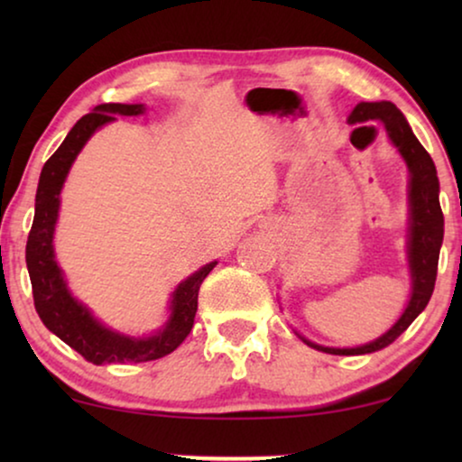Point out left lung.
Returning <instances> with one entry per match:
<instances>
[{
  "label": "left lung",
  "instance_id": "1",
  "mask_svg": "<svg viewBox=\"0 0 462 462\" xmlns=\"http://www.w3.org/2000/svg\"><path fill=\"white\" fill-rule=\"evenodd\" d=\"M381 122L387 128L391 143L400 151L410 172L408 199H410V226H408V263L410 275H412V294H410L408 307L403 309L402 318L391 326L383 337L372 343L353 349H334V346H321L311 340L302 338L313 349L332 353V356H364V353L381 351L389 346L427 307L435 288L438 277L439 248L444 242V214L439 206V180L435 172V163L419 138L412 134L403 113L389 100L381 103H359L351 111L349 124Z\"/></svg>",
  "mask_w": 462,
  "mask_h": 462
}]
</instances>
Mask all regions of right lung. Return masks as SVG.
<instances>
[{"mask_svg":"<svg viewBox=\"0 0 462 462\" xmlns=\"http://www.w3.org/2000/svg\"><path fill=\"white\" fill-rule=\"evenodd\" d=\"M144 105L105 103L94 106L73 125L65 141L54 155L43 163L40 185L35 195L33 226L27 239V269L33 286L35 311L50 332L62 343L79 353L92 364H141L153 362L172 353L191 332L195 313H198V292L201 282L217 267V261L208 263L172 292L170 300V318L162 330L151 337L134 338L119 334L94 319L88 307L71 296L62 271L54 256V229L59 220L60 191L71 170L75 157L100 125L109 124L116 116H141Z\"/></svg>","mask_w":462,"mask_h":462,"instance_id":"add662e5","label":"right lung"}]
</instances>
